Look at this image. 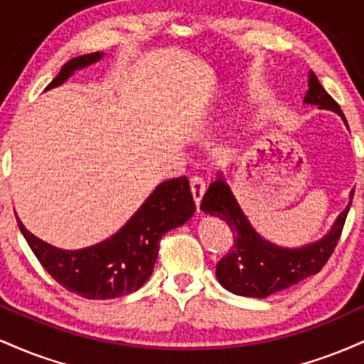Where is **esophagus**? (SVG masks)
<instances>
[{"mask_svg":"<svg viewBox=\"0 0 364 364\" xmlns=\"http://www.w3.org/2000/svg\"><path fill=\"white\" fill-rule=\"evenodd\" d=\"M190 188H191V195H193V200L196 203V207L200 205V200H202L203 193H205L207 190V185L205 181H203V178L200 176H193L190 179Z\"/></svg>","mask_w":364,"mask_h":364,"instance_id":"esophagus-1","label":"esophagus"}]
</instances>
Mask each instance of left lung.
Here are the masks:
<instances>
[{"label":"left lung","instance_id":"1","mask_svg":"<svg viewBox=\"0 0 364 364\" xmlns=\"http://www.w3.org/2000/svg\"><path fill=\"white\" fill-rule=\"evenodd\" d=\"M304 102L315 104L320 109L337 112L348 124L339 104L325 92L313 72H310V78H308V92L304 95ZM353 195L354 190L350 191L349 205L341 212L332 229L321 240L304 245L301 248H282L263 240L255 231L240 208V203L236 202L231 188L219 173L215 181L208 186L200 205L207 214L220 217L229 225L235 237V245L217 263V281L235 294L248 296V298H267L274 292L294 286L310 275L318 274L339 243L346 217L353 203Z\"/></svg>","mask_w":364,"mask_h":364}]
</instances>
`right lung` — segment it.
<instances>
[{"label":"right lung","instance_id":"add662e5","mask_svg":"<svg viewBox=\"0 0 364 364\" xmlns=\"http://www.w3.org/2000/svg\"><path fill=\"white\" fill-rule=\"evenodd\" d=\"M102 53H90L66 63L46 90L61 85L73 72L99 61ZM195 214L190 183L185 176L161 183L114 236L89 248L60 250L25 229L20 231L48 274L87 299H111L140 289L154 270L161 237Z\"/></svg>","mask_w":364,"mask_h":364}]
</instances>
